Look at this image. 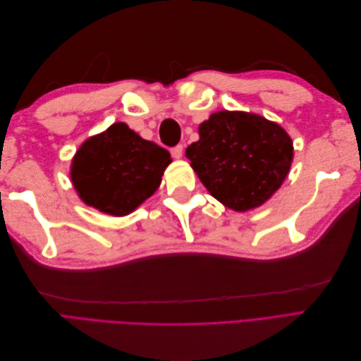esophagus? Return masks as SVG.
<instances>
[{
  "instance_id": "1",
  "label": "esophagus",
  "mask_w": 361,
  "mask_h": 361,
  "mask_svg": "<svg viewBox=\"0 0 361 361\" xmlns=\"http://www.w3.org/2000/svg\"><path fill=\"white\" fill-rule=\"evenodd\" d=\"M170 154H171V157H173L174 159H180L182 155H183V146H182V145H178V146L171 147V149H170Z\"/></svg>"
}]
</instances>
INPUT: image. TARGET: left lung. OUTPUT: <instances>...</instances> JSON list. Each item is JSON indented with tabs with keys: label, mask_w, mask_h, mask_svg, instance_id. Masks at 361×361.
<instances>
[{
	"label": "left lung",
	"mask_w": 361,
	"mask_h": 361,
	"mask_svg": "<svg viewBox=\"0 0 361 361\" xmlns=\"http://www.w3.org/2000/svg\"><path fill=\"white\" fill-rule=\"evenodd\" d=\"M199 135L185 155L206 190L233 211L265 203L288 176L292 140L264 117L220 111L200 125Z\"/></svg>",
	"instance_id": "obj_1"
}]
</instances>
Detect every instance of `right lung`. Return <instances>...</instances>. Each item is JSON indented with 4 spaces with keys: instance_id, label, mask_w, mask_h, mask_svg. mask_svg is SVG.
I'll return each mask as SVG.
<instances>
[{
    "instance_id": "obj_1",
    "label": "right lung",
    "mask_w": 361,
    "mask_h": 361,
    "mask_svg": "<svg viewBox=\"0 0 361 361\" xmlns=\"http://www.w3.org/2000/svg\"><path fill=\"white\" fill-rule=\"evenodd\" d=\"M170 162L169 150L114 123L78 149L71 178L84 203L122 216L158 190Z\"/></svg>"
}]
</instances>
